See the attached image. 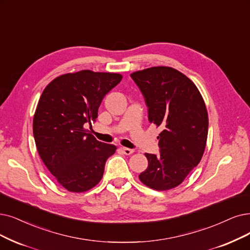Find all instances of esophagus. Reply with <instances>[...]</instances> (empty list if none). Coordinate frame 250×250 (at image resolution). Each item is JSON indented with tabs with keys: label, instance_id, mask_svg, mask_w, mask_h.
<instances>
[{
	"label": "esophagus",
	"instance_id": "obj_1",
	"mask_svg": "<svg viewBox=\"0 0 250 250\" xmlns=\"http://www.w3.org/2000/svg\"><path fill=\"white\" fill-rule=\"evenodd\" d=\"M121 151H122L125 155H127V156L133 154V152H134L133 149H131V148H128V147H124V146H122V147H121Z\"/></svg>",
	"mask_w": 250,
	"mask_h": 250
}]
</instances>
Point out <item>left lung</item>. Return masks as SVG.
Here are the masks:
<instances>
[{
  "label": "left lung",
  "mask_w": 250,
  "mask_h": 250,
  "mask_svg": "<svg viewBox=\"0 0 250 250\" xmlns=\"http://www.w3.org/2000/svg\"><path fill=\"white\" fill-rule=\"evenodd\" d=\"M148 107V122L160 127V154L146 153L141 182L156 191L181 185L201 161L208 134L204 99L192 80L170 66H153L130 75Z\"/></svg>",
  "instance_id": "obj_1"
}]
</instances>
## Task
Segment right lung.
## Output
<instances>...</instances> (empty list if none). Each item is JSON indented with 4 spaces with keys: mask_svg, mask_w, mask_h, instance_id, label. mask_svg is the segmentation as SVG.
<instances>
[{
    "mask_svg": "<svg viewBox=\"0 0 250 250\" xmlns=\"http://www.w3.org/2000/svg\"><path fill=\"white\" fill-rule=\"evenodd\" d=\"M116 73L90 69L55 78L44 89L36 108L33 131L38 153L57 183L83 193L102 181L116 146L88 133L104 95L122 80Z\"/></svg>",
    "mask_w": 250,
    "mask_h": 250,
    "instance_id": "right-lung-1",
    "label": "right lung"
}]
</instances>
